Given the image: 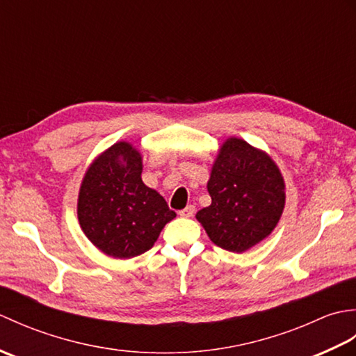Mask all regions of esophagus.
I'll list each match as a JSON object with an SVG mask.
<instances>
[{"instance_id":"34e87169","label":"esophagus","mask_w":356,"mask_h":356,"mask_svg":"<svg viewBox=\"0 0 356 356\" xmlns=\"http://www.w3.org/2000/svg\"><path fill=\"white\" fill-rule=\"evenodd\" d=\"M194 211H195V208L193 207V205H188L186 208H184V209H180L179 211V214L182 216V217H193L194 216Z\"/></svg>"}]
</instances>
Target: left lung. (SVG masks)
<instances>
[{"instance_id": "left-lung-1", "label": "left lung", "mask_w": 356, "mask_h": 356, "mask_svg": "<svg viewBox=\"0 0 356 356\" xmlns=\"http://www.w3.org/2000/svg\"><path fill=\"white\" fill-rule=\"evenodd\" d=\"M211 205L195 218L213 243L245 252L274 231L283 214L286 186L275 162L238 138L218 149L208 180Z\"/></svg>"}]
</instances>
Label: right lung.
Listing matches in <instances>:
<instances>
[{
    "label": "right lung",
    "instance_id": "add662e5",
    "mask_svg": "<svg viewBox=\"0 0 356 356\" xmlns=\"http://www.w3.org/2000/svg\"><path fill=\"white\" fill-rule=\"evenodd\" d=\"M142 156L118 142L97 156L82 179L78 218L92 243L115 259H131L153 248L176 213L142 182Z\"/></svg>",
    "mask_w": 356,
    "mask_h": 356
}]
</instances>
